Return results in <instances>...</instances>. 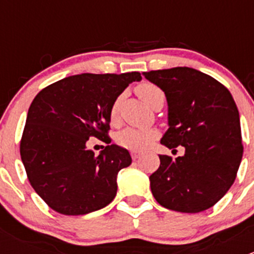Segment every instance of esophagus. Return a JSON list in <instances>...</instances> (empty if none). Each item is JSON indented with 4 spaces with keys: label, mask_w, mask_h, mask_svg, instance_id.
<instances>
[{
    "label": "esophagus",
    "mask_w": 254,
    "mask_h": 254,
    "mask_svg": "<svg viewBox=\"0 0 254 254\" xmlns=\"http://www.w3.org/2000/svg\"><path fill=\"white\" fill-rule=\"evenodd\" d=\"M131 158L132 160H137V158L140 157V156H141V152H139V151H131Z\"/></svg>",
    "instance_id": "obj_1"
}]
</instances>
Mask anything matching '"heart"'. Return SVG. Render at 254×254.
Masks as SVG:
<instances>
[{
    "instance_id": "heart-1",
    "label": "heart",
    "mask_w": 254,
    "mask_h": 254,
    "mask_svg": "<svg viewBox=\"0 0 254 254\" xmlns=\"http://www.w3.org/2000/svg\"><path fill=\"white\" fill-rule=\"evenodd\" d=\"M137 94L140 98L148 106H152L156 99L165 97L162 89L151 82H142L136 88ZM120 97H118L112 103L109 109V120L115 123L118 119V113H119ZM157 136V131L153 129H135V127H127L119 132L117 141L122 147L131 148V150H142L146 146H148L155 137Z\"/></svg>"
}]
</instances>
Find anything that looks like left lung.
Instances as JSON below:
<instances>
[{"label":"left lung","mask_w":254,"mask_h":254,"mask_svg":"<svg viewBox=\"0 0 254 254\" xmlns=\"http://www.w3.org/2000/svg\"><path fill=\"white\" fill-rule=\"evenodd\" d=\"M143 76L167 98L170 127L161 143L186 147L176 160L160 155V167L150 176L151 191L170 210L204 211L231 188L242 160L236 103L224 84L194 68L148 71Z\"/></svg>","instance_id":"left-lung-1"}]
</instances>
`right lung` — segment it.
<instances>
[{"label": "right lung", "instance_id": "right-lung-1", "mask_svg": "<svg viewBox=\"0 0 254 254\" xmlns=\"http://www.w3.org/2000/svg\"><path fill=\"white\" fill-rule=\"evenodd\" d=\"M140 72L81 73L49 84L33 99L20 139V157L30 186L49 207L84 215L117 195V176L131 165L127 148L106 146L98 156L89 137L111 143L109 109Z\"/></svg>", "mask_w": 254, "mask_h": 254}]
</instances>
